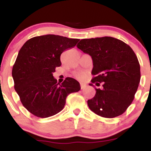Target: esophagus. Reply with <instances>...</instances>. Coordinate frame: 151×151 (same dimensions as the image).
<instances>
[{
  "mask_svg": "<svg viewBox=\"0 0 151 151\" xmlns=\"http://www.w3.org/2000/svg\"><path fill=\"white\" fill-rule=\"evenodd\" d=\"M80 86H81V89H85V88H86V84H83V83H81Z\"/></svg>",
  "mask_w": 151,
  "mask_h": 151,
  "instance_id": "obj_1",
  "label": "esophagus"
}]
</instances>
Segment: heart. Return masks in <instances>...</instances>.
I'll return each mask as SVG.
<instances>
[{
    "mask_svg": "<svg viewBox=\"0 0 151 151\" xmlns=\"http://www.w3.org/2000/svg\"><path fill=\"white\" fill-rule=\"evenodd\" d=\"M76 77L79 79H82L84 78V74L83 73H81V72H79V73H77L76 74Z\"/></svg>",
    "mask_w": 151,
    "mask_h": 151,
    "instance_id": "heart-1",
    "label": "heart"
}]
</instances>
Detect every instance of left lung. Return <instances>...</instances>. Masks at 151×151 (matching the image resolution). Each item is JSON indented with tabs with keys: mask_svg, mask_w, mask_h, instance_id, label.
Instances as JSON below:
<instances>
[{
	"mask_svg": "<svg viewBox=\"0 0 151 151\" xmlns=\"http://www.w3.org/2000/svg\"><path fill=\"white\" fill-rule=\"evenodd\" d=\"M77 47L93 60L91 82L100 84L96 94L87 101L91 111L100 116L114 118L126 111L134 99L141 70L131 47L116 38L102 37L83 39ZM93 85L92 84H90Z\"/></svg>",
	"mask_w": 151,
	"mask_h": 151,
	"instance_id": "1",
	"label": "left lung"
}]
</instances>
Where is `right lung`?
Returning a JSON list of instances; mask_svg holds the SVG:
<instances>
[{"instance_id":"add662e5","label":"right lung","mask_w":151,"mask_h":151,"mask_svg":"<svg viewBox=\"0 0 151 151\" xmlns=\"http://www.w3.org/2000/svg\"><path fill=\"white\" fill-rule=\"evenodd\" d=\"M79 40L46 35L31 38L20 48L12 76L20 101L31 114L40 118L55 115L63 109L67 96L80 90L76 79L67 77L60 84L52 74L62 65L61 54Z\"/></svg>"}]
</instances>
